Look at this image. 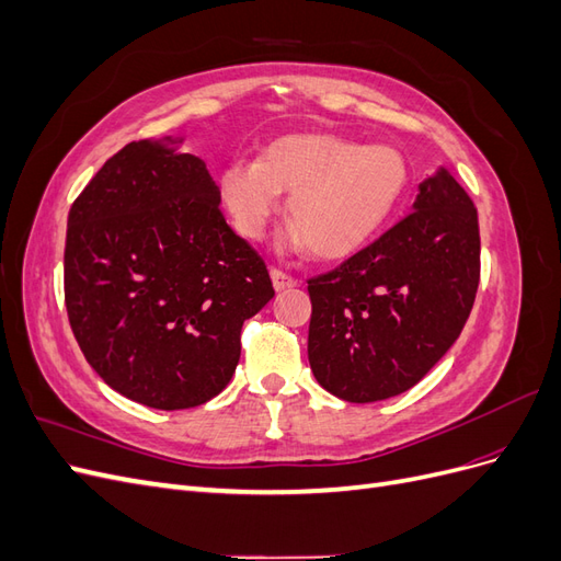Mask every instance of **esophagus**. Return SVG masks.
<instances>
[{
  "instance_id": "esophagus-1",
  "label": "esophagus",
  "mask_w": 561,
  "mask_h": 561,
  "mask_svg": "<svg viewBox=\"0 0 561 561\" xmlns=\"http://www.w3.org/2000/svg\"><path fill=\"white\" fill-rule=\"evenodd\" d=\"M271 280H274V287L276 290H287V287H295L297 285V278H293L290 274H285V271L280 268H271Z\"/></svg>"
}]
</instances>
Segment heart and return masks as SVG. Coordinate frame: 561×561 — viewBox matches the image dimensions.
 <instances>
[{
    "label": "heart",
    "instance_id": "heart-1",
    "mask_svg": "<svg viewBox=\"0 0 561 561\" xmlns=\"http://www.w3.org/2000/svg\"><path fill=\"white\" fill-rule=\"evenodd\" d=\"M410 163L390 145H360L339 135H285L257 161H236L219 178L233 229L257 241L290 194L295 225L280 245L311 248L316 257L342 260L360 250L402 203Z\"/></svg>",
    "mask_w": 561,
    "mask_h": 561
}]
</instances>
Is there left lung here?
<instances>
[{
	"instance_id": "1",
	"label": "left lung",
	"mask_w": 561,
	"mask_h": 561,
	"mask_svg": "<svg viewBox=\"0 0 561 561\" xmlns=\"http://www.w3.org/2000/svg\"><path fill=\"white\" fill-rule=\"evenodd\" d=\"M309 363L346 402L404 393L461 334L480 285V222L445 171L414 210L336 268L307 280Z\"/></svg>"
}]
</instances>
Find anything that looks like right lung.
<instances>
[{
	"label": "right lung",
	"mask_w": 561,
	"mask_h": 561,
	"mask_svg": "<svg viewBox=\"0 0 561 561\" xmlns=\"http://www.w3.org/2000/svg\"><path fill=\"white\" fill-rule=\"evenodd\" d=\"M274 295L194 154L128 142L67 215V318L83 358L128 400L173 412L222 393L243 322Z\"/></svg>",
	"instance_id": "1"
}]
</instances>
